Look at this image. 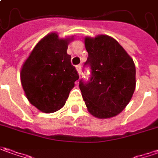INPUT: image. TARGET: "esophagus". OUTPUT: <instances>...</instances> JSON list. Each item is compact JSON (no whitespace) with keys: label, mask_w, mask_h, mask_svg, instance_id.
Instances as JSON below:
<instances>
[{"label":"esophagus","mask_w":158,"mask_h":158,"mask_svg":"<svg viewBox=\"0 0 158 158\" xmlns=\"http://www.w3.org/2000/svg\"><path fill=\"white\" fill-rule=\"evenodd\" d=\"M76 70H77V72H78V73L80 75V73H81V65H76Z\"/></svg>","instance_id":"1"}]
</instances>
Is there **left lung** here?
I'll return each mask as SVG.
<instances>
[{"mask_svg": "<svg viewBox=\"0 0 158 158\" xmlns=\"http://www.w3.org/2000/svg\"><path fill=\"white\" fill-rule=\"evenodd\" d=\"M88 58L85 65L92 69L90 81L79 82L88 111L98 118L115 117L131 101L136 88V67L119 43L106 34L85 37Z\"/></svg>", "mask_w": 158, "mask_h": 158, "instance_id": "left-lung-1", "label": "left lung"}]
</instances>
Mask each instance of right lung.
Masks as SVG:
<instances>
[{
  "label": "right lung",
  "instance_id": "1",
  "mask_svg": "<svg viewBox=\"0 0 158 158\" xmlns=\"http://www.w3.org/2000/svg\"><path fill=\"white\" fill-rule=\"evenodd\" d=\"M73 36L46 35L34 47L22 65L20 81L26 97L38 110L52 113L65 106L79 74L67 54Z\"/></svg>",
  "mask_w": 158,
  "mask_h": 158
}]
</instances>
